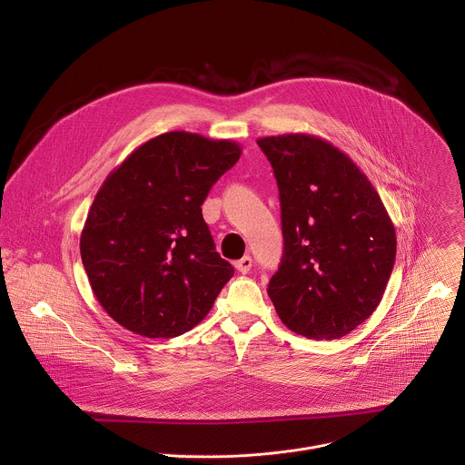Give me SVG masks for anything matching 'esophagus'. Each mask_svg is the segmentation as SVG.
I'll list each match as a JSON object with an SVG mask.
<instances>
[{
    "mask_svg": "<svg viewBox=\"0 0 465 465\" xmlns=\"http://www.w3.org/2000/svg\"><path fill=\"white\" fill-rule=\"evenodd\" d=\"M235 268H237V272L239 273H242V275H246V273H250V270H252V257H242L241 261H237L235 262Z\"/></svg>",
    "mask_w": 465,
    "mask_h": 465,
    "instance_id": "1",
    "label": "esophagus"
}]
</instances>
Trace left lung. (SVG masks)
Segmentation results:
<instances>
[{"label": "left lung", "mask_w": 465, "mask_h": 465, "mask_svg": "<svg viewBox=\"0 0 465 465\" xmlns=\"http://www.w3.org/2000/svg\"><path fill=\"white\" fill-rule=\"evenodd\" d=\"M257 143L275 171L282 208L283 257L268 294L289 331L343 338L384 294L393 223L365 173L331 142L287 133Z\"/></svg>", "instance_id": "8db88e82"}]
</instances>
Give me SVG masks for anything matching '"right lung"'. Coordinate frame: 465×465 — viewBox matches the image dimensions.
Segmentation results:
<instances>
[{
    "mask_svg": "<svg viewBox=\"0 0 465 465\" xmlns=\"http://www.w3.org/2000/svg\"><path fill=\"white\" fill-rule=\"evenodd\" d=\"M241 153L232 140L171 131L136 147L98 188L81 257L98 303L124 329L180 336L233 277L201 204Z\"/></svg>",
    "mask_w": 465,
    "mask_h": 465,
    "instance_id": "obj_1",
    "label": "right lung"
}]
</instances>
